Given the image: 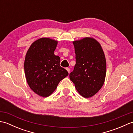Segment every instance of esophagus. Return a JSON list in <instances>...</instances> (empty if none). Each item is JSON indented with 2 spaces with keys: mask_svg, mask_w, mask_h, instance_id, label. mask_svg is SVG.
Segmentation results:
<instances>
[{
  "mask_svg": "<svg viewBox=\"0 0 133 133\" xmlns=\"http://www.w3.org/2000/svg\"><path fill=\"white\" fill-rule=\"evenodd\" d=\"M66 69L67 71H68V72H69V73H70V69L69 68H66Z\"/></svg>",
  "mask_w": 133,
  "mask_h": 133,
  "instance_id": "34e87169",
  "label": "esophagus"
}]
</instances>
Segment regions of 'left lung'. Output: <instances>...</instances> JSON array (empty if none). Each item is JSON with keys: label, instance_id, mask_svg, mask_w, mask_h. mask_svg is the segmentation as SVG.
<instances>
[{"label": "left lung", "instance_id": "left-lung-1", "mask_svg": "<svg viewBox=\"0 0 133 133\" xmlns=\"http://www.w3.org/2000/svg\"><path fill=\"white\" fill-rule=\"evenodd\" d=\"M76 64L70 79L79 94L84 98L94 95L103 85L106 61L100 43L95 39L84 38L72 42Z\"/></svg>", "mask_w": 133, "mask_h": 133}]
</instances>
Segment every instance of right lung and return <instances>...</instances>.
Returning <instances> with one entry per match:
<instances>
[{
  "instance_id": "1",
  "label": "right lung",
  "mask_w": 133,
  "mask_h": 133,
  "mask_svg": "<svg viewBox=\"0 0 133 133\" xmlns=\"http://www.w3.org/2000/svg\"><path fill=\"white\" fill-rule=\"evenodd\" d=\"M58 41L49 38L38 39L28 50L24 60V72L30 89L39 96L47 97L59 83L69 75L60 66V58L55 55Z\"/></svg>"
}]
</instances>
